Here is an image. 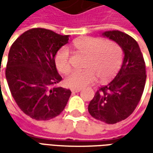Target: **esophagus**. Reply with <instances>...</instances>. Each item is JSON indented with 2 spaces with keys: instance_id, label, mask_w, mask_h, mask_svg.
<instances>
[{
  "instance_id": "obj_1",
  "label": "esophagus",
  "mask_w": 153,
  "mask_h": 153,
  "mask_svg": "<svg viewBox=\"0 0 153 153\" xmlns=\"http://www.w3.org/2000/svg\"><path fill=\"white\" fill-rule=\"evenodd\" d=\"M82 90L81 88H71V92H73V93H78Z\"/></svg>"
}]
</instances>
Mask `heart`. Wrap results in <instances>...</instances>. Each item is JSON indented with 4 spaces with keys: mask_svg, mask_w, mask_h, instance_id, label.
Masks as SVG:
<instances>
[{
    "mask_svg": "<svg viewBox=\"0 0 153 153\" xmlns=\"http://www.w3.org/2000/svg\"><path fill=\"white\" fill-rule=\"evenodd\" d=\"M75 49L87 56L85 71H74L65 80L68 88H81L92 84L99 78L105 82L111 79L120 70L123 52L120 45L114 41H105L94 36H82L73 42ZM54 64L57 70L63 74H67L71 70L69 50L62 47L56 52Z\"/></svg>",
    "mask_w": 153,
    "mask_h": 153,
    "instance_id": "1",
    "label": "heart"
}]
</instances>
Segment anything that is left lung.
Wrapping results in <instances>:
<instances>
[{
  "mask_svg": "<svg viewBox=\"0 0 153 153\" xmlns=\"http://www.w3.org/2000/svg\"><path fill=\"white\" fill-rule=\"evenodd\" d=\"M103 36L120 45L124 58L114 79L96 91L88 112L97 120L114 124L129 117L140 102L146 79V63L137 42L128 34L110 30Z\"/></svg>",
  "mask_w": 153,
  "mask_h": 153,
  "instance_id": "obj_1",
  "label": "left lung"
}]
</instances>
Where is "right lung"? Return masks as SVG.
Instances as JSON below:
<instances>
[{"instance_id":"1","label":"right lung","mask_w":153,"mask_h":153,"mask_svg":"<svg viewBox=\"0 0 153 153\" xmlns=\"http://www.w3.org/2000/svg\"><path fill=\"white\" fill-rule=\"evenodd\" d=\"M69 36L33 28L16 39L8 53L6 78L15 102L33 119L50 120L61 113L71 94L53 87L62 80L54 64L56 52Z\"/></svg>"}]
</instances>
